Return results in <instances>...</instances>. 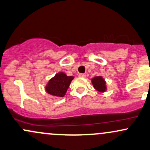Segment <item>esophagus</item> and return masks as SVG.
I'll return each instance as SVG.
<instances>
[{
	"label": "esophagus",
	"mask_w": 150,
	"mask_h": 150,
	"mask_svg": "<svg viewBox=\"0 0 150 150\" xmlns=\"http://www.w3.org/2000/svg\"><path fill=\"white\" fill-rule=\"evenodd\" d=\"M79 76L81 77V78H86V75L85 74H79Z\"/></svg>",
	"instance_id": "esophagus-1"
}]
</instances>
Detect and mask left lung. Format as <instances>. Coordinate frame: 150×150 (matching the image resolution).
Returning a JSON list of instances; mask_svg holds the SVG:
<instances>
[{"label": "left lung", "instance_id": "left-lung-1", "mask_svg": "<svg viewBox=\"0 0 150 150\" xmlns=\"http://www.w3.org/2000/svg\"><path fill=\"white\" fill-rule=\"evenodd\" d=\"M91 81H92L93 87L95 88L96 91H99L100 93H103L106 91V82L102 76L94 77V78L91 79Z\"/></svg>", "mask_w": 150, "mask_h": 150}]
</instances>
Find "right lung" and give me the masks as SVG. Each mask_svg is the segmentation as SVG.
Instances as JSON below:
<instances>
[{
    "label": "right lung",
    "mask_w": 150,
    "mask_h": 150,
    "mask_svg": "<svg viewBox=\"0 0 150 150\" xmlns=\"http://www.w3.org/2000/svg\"><path fill=\"white\" fill-rule=\"evenodd\" d=\"M74 78V76H68L63 72H59L49 80L45 86V91L52 96L62 98Z\"/></svg>",
    "instance_id": "obj_1"
}]
</instances>
